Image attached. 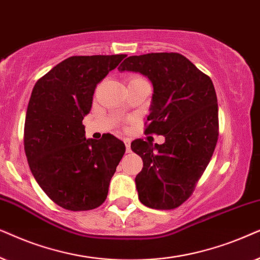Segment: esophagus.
Segmentation results:
<instances>
[{"instance_id":"esophagus-1","label":"esophagus","mask_w":260,"mask_h":260,"mask_svg":"<svg viewBox=\"0 0 260 260\" xmlns=\"http://www.w3.org/2000/svg\"><path fill=\"white\" fill-rule=\"evenodd\" d=\"M124 145H126V152L129 153L131 152V141L129 139H124Z\"/></svg>"}]
</instances>
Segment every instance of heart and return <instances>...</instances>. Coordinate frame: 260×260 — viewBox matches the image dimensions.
Returning <instances> with one entry per match:
<instances>
[{
	"label": "heart",
	"instance_id": "obj_1",
	"mask_svg": "<svg viewBox=\"0 0 260 260\" xmlns=\"http://www.w3.org/2000/svg\"><path fill=\"white\" fill-rule=\"evenodd\" d=\"M136 81H144V78L141 77V76H132V77H131V82H136Z\"/></svg>",
	"mask_w": 260,
	"mask_h": 260
}]
</instances>
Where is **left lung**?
I'll list each match as a JSON object with an SVG mask.
<instances>
[{"label":"left lung","instance_id":"8db88e82","mask_svg":"<svg viewBox=\"0 0 260 260\" xmlns=\"http://www.w3.org/2000/svg\"><path fill=\"white\" fill-rule=\"evenodd\" d=\"M117 69L150 79L153 95L145 132L165 137L161 145L143 139L131 144L144 162L136 177L140 202L154 209L177 208L191 196L219 138L212 79L174 52L132 55Z\"/></svg>","mask_w":260,"mask_h":260}]
</instances>
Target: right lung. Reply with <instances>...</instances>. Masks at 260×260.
Segmentation results:
<instances>
[{"instance_id":"right-lung-1","label":"right lung","mask_w":260,"mask_h":260,"mask_svg":"<svg viewBox=\"0 0 260 260\" xmlns=\"http://www.w3.org/2000/svg\"><path fill=\"white\" fill-rule=\"evenodd\" d=\"M126 54L74 55L43 76L27 107L23 145L30 171L61 208H98L123 157L124 144L112 134L86 139L82 123L96 85Z\"/></svg>"}]
</instances>
